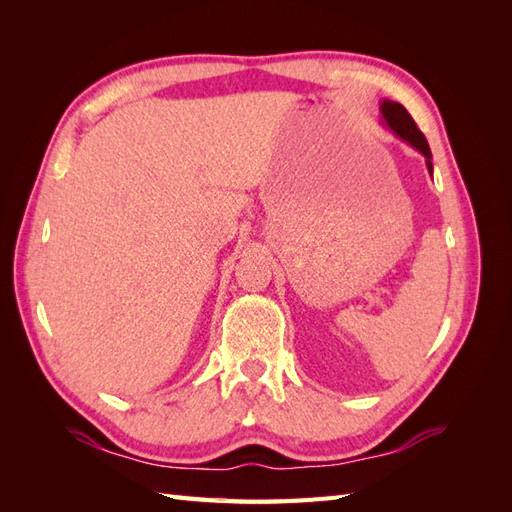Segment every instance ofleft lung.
<instances>
[{
	"label": "left lung",
	"instance_id": "1",
	"mask_svg": "<svg viewBox=\"0 0 512 512\" xmlns=\"http://www.w3.org/2000/svg\"><path fill=\"white\" fill-rule=\"evenodd\" d=\"M380 111L384 117V123L389 126L401 141H406L408 145H412L416 151H421L425 160H427V170L433 173V164H431V149L427 145V138L423 136V132L416 128L414 119L410 117V113L406 111L404 106L399 102H391V100H384L380 104Z\"/></svg>",
	"mask_w": 512,
	"mask_h": 512
}]
</instances>
